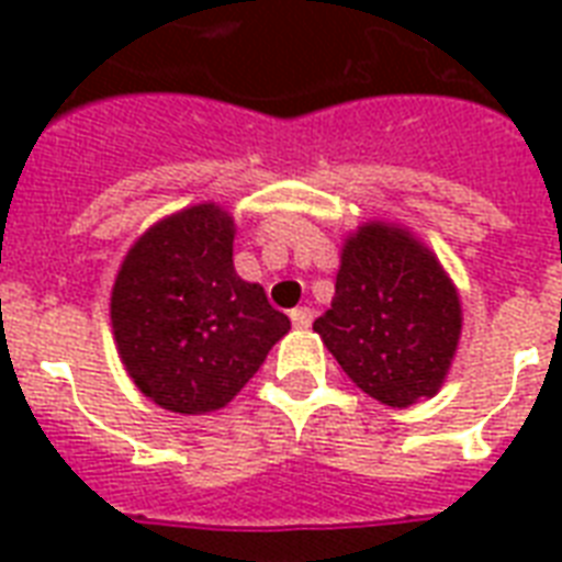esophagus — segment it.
<instances>
[{
    "mask_svg": "<svg viewBox=\"0 0 562 562\" xmlns=\"http://www.w3.org/2000/svg\"><path fill=\"white\" fill-rule=\"evenodd\" d=\"M312 321H315V312H312L308 306L291 308V324L297 326V329H308V326H312Z\"/></svg>",
    "mask_w": 562,
    "mask_h": 562,
    "instance_id": "esophagus-1",
    "label": "esophagus"
}]
</instances>
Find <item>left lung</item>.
<instances>
[{"label":"left lung","mask_w":562,"mask_h":562,"mask_svg":"<svg viewBox=\"0 0 562 562\" xmlns=\"http://www.w3.org/2000/svg\"><path fill=\"white\" fill-rule=\"evenodd\" d=\"M315 333L361 391L408 408L443 384L461 335V300L428 247L373 221L347 238L333 308L317 317Z\"/></svg>","instance_id":"left-lung-1"}]
</instances>
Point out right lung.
Returning a JSON list of instances; mask_svg holds the SVG:
<instances>
[{"label":"right lung","instance_id":"obj_1","mask_svg":"<svg viewBox=\"0 0 562 562\" xmlns=\"http://www.w3.org/2000/svg\"><path fill=\"white\" fill-rule=\"evenodd\" d=\"M233 218L198 203L154 224L110 297L122 364L136 387L178 414L224 408L291 321L233 268Z\"/></svg>","mask_w":562,"mask_h":562}]
</instances>
